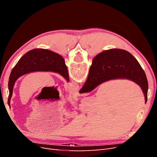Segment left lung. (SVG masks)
Segmentation results:
<instances>
[{
	"label": "left lung",
	"mask_w": 157,
	"mask_h": 157,
	"mask_svg": "<svg viewBox=\"0 0 157 157\" xmlns=\"http://www.w3.org/2000/svg\"><path fill=\"white\" fill-rule=\"evenodd\" d=\"M37 71L58 73L69 82L67 67L60 55L46 49L31 50L21 57L11 71L8 80L9 107H10V99L16 80L23 75Z\"/></svg>",
	"instance_id": "left-lung-1"
}]
</instances>
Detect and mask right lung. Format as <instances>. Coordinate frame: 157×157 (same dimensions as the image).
<instances>
[{"label": "right lung", "mask_w": 157, "mask_h": 157, "mask_svg": "<svg viewBox=\"0 0 157 157\" xmlns=\"http://www.w3.org/2000/svg\"><path fill=\"white\" fill-rule=\"evenodd\" d=\"M114 79H127L139 85L147 100L148 82L144 69L130 52L110 49L98 54L92 60L86 82L79 93L92 91L99 85Z\"/></svg>", "instance_id": "right-lung-1"}]
</instances>
